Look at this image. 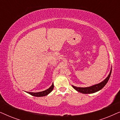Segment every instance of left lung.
Wrapping results in <instances>:
<instances>
[{"instance_id": "left-lung-1", "label": "left lung", "mask_w": 120, "mask_h": 120, "mask_svg": "<svg viewBox=\"0 0 120 120\" xmlns=\"http://www.w3.org/2000/svg\"><path fill=\"white\" fill-rule=\"evenodd\" d=\"M111 70L112 68L111 69L110 71L109 74L108 76L106 77L105 79L101 81V82L97 84L92 85V86L90 87H76L72 85L73 87L74 88L75 90H76L78 92H79L80 93H83V94H90V93H93L97 92L100 91V90L102 89L105 86V85L107 83L108 80H109L110 77L111 73Z\"/></svg>"}]
</instances>
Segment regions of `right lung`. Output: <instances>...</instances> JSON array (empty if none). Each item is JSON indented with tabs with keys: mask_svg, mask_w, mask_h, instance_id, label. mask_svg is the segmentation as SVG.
I'll use <instances>...</instances> for the list:
<instances>
[{
	"mask_svg": "<svg viewBox=\"0 0 120 120\" xmlns=\"http://www.w3.org/2000/svg\"><path fill=\"white\" fill-rule=\"evenodd\" d=\"M54 87V85H53V83H52V84L51 86H50V87H49L48 89L45 90L44 91H41V92H27V93H29V94L32 95L33 96H35V97H44L45 96H47L48 95L49 93H50L51 92H52V90L53 89Z\"/></svg>",
	"mask_w": 120,
	"mask_h": 120,
	"instance_id": "right-lung-1",
	"label": "right lung"
}]
</instances>
